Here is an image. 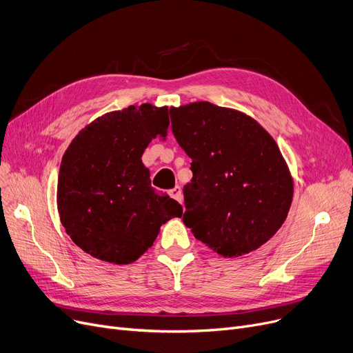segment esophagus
<instances>
[{
  "label": "esophagus",
  "instance_id": "obj_1",
  "mask_svg": "<svg viewBox=\"0 0 353 353\" xmlns=\"http://www.w3.org/2000/svg\"><path fill=\"white\" fill-rule=\"evenodd\" d=\"M169 194H170L174 200H177L179 203H181V190H180V188H174V189H172V190L169 192Z\"/></svg>",
  "mask_w": 353,
  "mask_h": 353
}]
</instances>
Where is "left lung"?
Returning <instances> with one entry per match:
<instances>
[{
  "label": "left lung",
  "instance_id": "obj_1",
  "mask_svg": "<svg viewBox=\"0 0 353 353\" xmlns=\"http://www.w3.org/2000/svg\"><path fill=\"white\" fill-rule=\"evenodd\" d=\"M172 132L192 159L183 221L223 257L265 245L288 217L293 180L273 137L250 116L197 101L170 108Z\"/></svg>",
  "mask_w": 353,
  "mask_h": 353
}]
</instances>
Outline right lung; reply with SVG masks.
Segmentation results:
<instances>
[{
  "label": "right lung",
  "instance_id": "obj_1",
  "mask_svg": "<svg viewBox=\"0 0 353 353\" xmlns=\"http://www.w3.org/2000/svg\"><path fill=\"white\" fill-rule=\"evenodd\" d=\"M169 124L167 107L130 105L91 121L68 145L57 208L67 234L85 253L128 265L153 246L161 225L183 214L176 200L152 188L141 161Z\"/></svg>",
  "mask_w": 353,
  "mask_h": 353
}]
</instances>
